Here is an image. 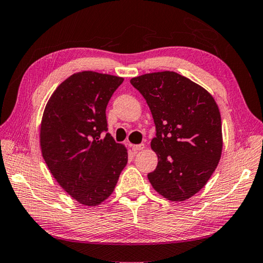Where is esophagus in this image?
Listing matches in <instances>:
<instances>
[{"label":"esophagus","mask_w":263,"mask_h":263,"mask_svg":"<svg viewBox=\"0 0 263 263\" xmlns=\"http://www.w3.org/2000/svg\"><path fill=\"white\" fill-rule=\"evenodd\" d=\"M145 147V145L144 144H132V148L135 152H137V151H141V150H143V148Z\"/></svg>","instance_id":"1"}]
</instances>
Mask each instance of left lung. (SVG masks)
<instances>
[{
	"mask_svg": "<svg viewBox=\"0 0 263 263\" xmlns=\"http://www.w3.org/2000/svg\"><path fill=\"white\" fill-rule=\"evenodd\" d=\"M130 83L145 98L156 125L151 147L158 165L148 181L168 200L189 199L204 187L221 158V116L214 98L171 71L143 74Z\"/></svg>",
	"mask_w": 263,
	"mask_h": 263,
	"instance_id": "obj_1",
	"label": "left lung"
}]
</instances>
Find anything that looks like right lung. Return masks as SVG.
<instances>
[{
	"label": "right lung",
	"instance_id": "add662e5",
	"mask_svg": "<svg viewBox=\"0 0 263 263\" xmlns=\"http://www.w3.org/2000/svg\"><path fill=\"white\" fill-rule=\"evenodd\" d=\"M123 79L92 71L73 74L44 108L40 145L49 171L80 204L100 205L115 190L128 161L107 132L106 106Z\"/></svg>",
	"mask_w": 263,
	"mask_h": 263
}]
</instances>
